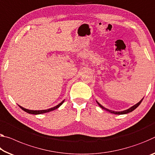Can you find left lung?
<instances>
[{"instance_id": "8db88e82", "label": "left lung", "mask_w": 155, "mask_h": 155, "mask_svg": "<svg viewBox=\"0 0 155 155\" xmlns=\"http://www.w3.org/2000/svg\"><path fill=\"white\" fill-rule=\"evenodd\" d=\"M143 99H142L141 101H140L138 103V104H135L134 105H133V106L131 107L130 108L127 109V110H124V111H121V112H114V111H112V110H108V109L105 108V107H104V106H102V105H101V104H99V103H98L97 101V104H99V106H100L101 107L102 109H104V110H106V111H108L109 112L113 113V114H127V113H129V112H131L133 111L134 110L136 109L137 107H138L140 104H141V103L142 102V101H143Z\"/></svg>"}]
</instances>
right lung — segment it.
Instances as JSON below:
<instances>
[{
	"label": "right lung",
	"mask_w": 155,
	"mask_h": 155,
	"mask_svg": "<svg viewBox=\"0 0 155 155\" xmlns=\"http://www.w3.org/2000/svg\"><path fill=\"white\" fill-rule=\"evenodd\" d=\"M65 100H63L62 102L60 103L59 104L56 105V106L54 107H51V108H50V109H48V110H28V109H25L24 108V107H21L19 105V107H21V108L24 110L25 112H28L29 113V114H43V113H46V112H49L50 111H52V110H54L56 109H57L58 107H59L61 105H62L63 104V102H64Z\"/></svg>",
	"instance_id": "1"
}]
</instances>
